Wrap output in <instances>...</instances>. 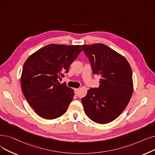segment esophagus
<instances>
[{
    "label": "esophagus",
    "instance_id": "obj_1",
    "mask_svg": "<svg viewBox=\"0 0 155 155\" xmlns=\"http://www.w3.org/2000/svg\"><path fill=\"white\" fill-rule=\"evenodd\" d=\"M78 91H79L78 89H74V91H75V94H77L78 93Z\"/></svg>",
    "mask_w": 155,
    "mask_h": 155
}]
</instances>
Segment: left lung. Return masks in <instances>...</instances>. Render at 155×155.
<instances>
[{"label": "left lung", "instance_id": "1", "mask_svg": "<svg viewBox=\"0 0 155 155\" xmlns=\"http://www.w3.org/2000/svg\"><path fill=\"white\" fill-rule=\"evenodd\" d=\"M92 73L100 75L98 88H91L82 99L84 110L93 122H111L123 112L133 92L132 71L127 59L103 44L83 45Z\"/></svg>", "mask_w": 155, "mask_h": 155}]
</instances>
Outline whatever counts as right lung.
Here are the masks:
<instances>
[{"label":"right lung","mask_w":155,"mask_h":155,"mask_svg":"<svg viewBox=\"0 0 155 155\" xmlns=\"http://www.w3.org/2000/svg\"><path fill=\"white\" fill-rule=\"evenodd\" d=\"M81 45L49 44L34 52L24 63L21 77L23 93L38 115L45 119L62 116L74 96V91L59 78L68 72Z\"/></svg>","instance_id":"1"}]
</instances>
